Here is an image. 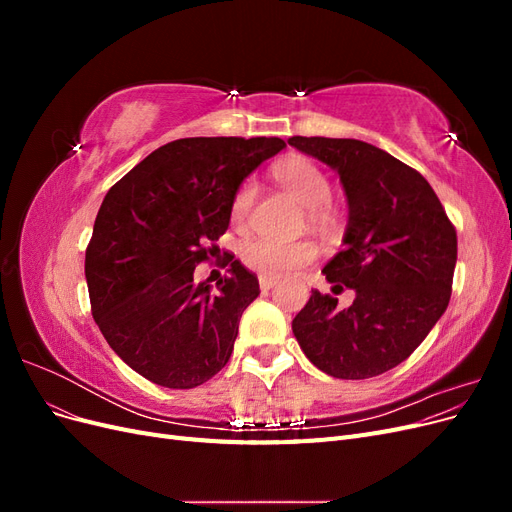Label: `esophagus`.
Masks as SVG:
<instances>
[{
  "label": "esophagus",
  "instance_id": "34e87169",
  "mask_svg": "<svg viewBox=\"0 0 512 512\" xmlns=\"http://www.w3.org/2000/svg\"><path fill=\"white\" fill-rule=\"evenodd\" d=\"M258 284H260V290H269L277 284V277H271V275H260L258 277Z\"/></svg>",
  "mask_w": 512,
  "mask_h": 512
}]
</instances>
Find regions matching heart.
Here are the masks:
<instances>
[{"label": "heart", "instance_id": "b5f03b06", "mask_svg": "<svg viewBox=\"0 0 512 512\" xmlns=\"http://www.w3.org/2000/svg\"><path fill=\"white\" fill-rule=\"evenodd\" d=\"M273 177L282 188L309 209V218H327V205L333 196V185L324 170L307 158L294 156L273 168ZM256 200V185L252 179H245L235 196L230 200V215L235 224H245L250 218ZM318 250L309 241L282 243L273 239H252L247 241L241 258L250 269L265 275H288L314 262Z\"/></svg>", "mask_w": 512, "mask_h": 512}]
</instances>
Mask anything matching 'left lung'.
Here are the masks:
<instances>
[{
  "instance_id": "1",
  "label": "left lung",
  "mask_w": 512,
  "mask_h": 512,
  "mask_svg": "<svg viewBox=\"0 0 512 512\" xmlns=\"http://www.w3.org/2000/svg\"><path fill=\"white\" fill-rule=\"evenodd\" d=\"M292 147L337 170L348 196L344 250L322 273L348 309L312 290L292 320L305 356L324 374L365 380L421 346L451 301L457 230L427 179L391 153L354 138L292 136Z\"/></svg>"
}]
</instances>
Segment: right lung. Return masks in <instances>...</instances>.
I'll return each mask as SVG.
<instances>
[{
    "label": "right lung",
    "instance_id": "1",
    "mask_svg": "<svg viewBox=\"0 0 512 512\" xmlns=\"http://www.w3.org/2000/svg\"><path fill=\"white\" fill-rule=\"evenodd\" d=\"M282 138L196 136L136 164L102 200L85 250L91 314L123 363L166 389H194L228 363L258 277L235 256L215 284L194 280L220 254L241 181Z\"/></svg>",
    "mask_w": 512,
    "mask_h": 512
}]
</instances>
